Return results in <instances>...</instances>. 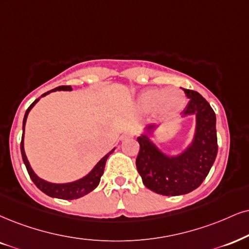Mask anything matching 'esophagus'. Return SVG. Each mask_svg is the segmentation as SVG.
Listing matches in <instances>:
<instances>
[{"mask_svg":"<svg viewBox=\"0 0 249 249\" xmlns=\"http://www.w3.org/2000/svg\"><path fill=\"white\" fill-rule=\"evenodd\" d=\"M134 135H135V133L134 131H131V130H128V131H125V133L122 135V139H129V137H134Z\"/></svg>","mask_w":249,"mask_h":249,"instance_id":"34e87169","label":"esophagus"}]
</instances>
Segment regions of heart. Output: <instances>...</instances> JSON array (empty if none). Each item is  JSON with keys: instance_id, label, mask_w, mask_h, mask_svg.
<instances>
[{"instance_id": "b5f03b06", "label": "heart", "mask_w": 249, "mask_h": 249, "mask_svg": "<svg viewBox=\"0 0 249 249\" xmlns=\"http://www.w3.org/2000/svg\"><path fill=\"white\" fill-rule=\"evenodd\" d=\"M139 104L144 110L157 109L162 118L176 115L186 105V97L182 91L177 88L148 89L140 96Z\"/></svg>"}]
</instances>
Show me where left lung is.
<instances>
[{"label":"left lung","mask_w":249,"mask_h":249,"mask_svg":"<svg viewBox=\"0 0 249 249\" xmlns=\"http://www.w3.org/2000/svg\"><path fill=\"white\" fill-rule=\"evenodd\" d=\"M188 104L182 116L196 115L193 143L176 157L164 155L146 135L137 137L140 152L136 167L146 188L164 196H178L193 192L203 182L216 159V114L198 92L183 89ZM155 129L150 125L146 130Z\"/></svg>","instance_id":"obj_1"}]
</instances>
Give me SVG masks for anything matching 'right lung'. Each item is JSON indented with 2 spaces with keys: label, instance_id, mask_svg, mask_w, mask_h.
I'll return each mask as SVG.
<instances>
[{
  "label": "right lung",
  "instance_id": "add662e5",
  "mask_svg": "<svg viewBox=\"0 0 249 249\" xmlns=\"http://www.w3.org/2000/svg\"><path fill=\"white\" fill-rule=\"evenodd\" d=\"M70 90H71V87H70V85H62V87H57L53 89V90L46 92V93L42 94L41 97H45L46 94H48L50 92H53V91H70ZM38 100L39 98L31 104L29 108L26 109L25 115H24V120H23V136H21V142H20V152H21V157H23L24 164H25L26 166L27 173H29L31 180L35 182V185L38 187L42 193H45L46 195L51 196V197H56L61 199H75V198L82 197V196L87 195L90 192H92V190L99 185L100 178L103 176L104 170H105V164H106L107 158H108L110 153L114 151V149L107 153L105 157L101 158L99 162H98L96 166L93 167V170H92L87 177L82 178V179H79L77 181H73V182H69V183H52V182H48V181L40 179L35 172H33L32 168H31L30 162L26 158L25 151H24V129H25L26 119L31 108L38 103Z\"/></svg>",
  "mask_w": 249,
  "mask_h": 249
}]
</instances>
